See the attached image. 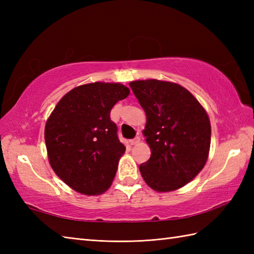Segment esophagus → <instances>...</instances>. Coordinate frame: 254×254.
Instances as JSON below:
<instances>
[{
	"instance_id": "34e87169",
	"label": "esophagus",
	"mask_w": 254,
	"mask_h": 254,
	"mask_svg": "<svg viewBox=\"0 0 254 254\" xmlns=\"http://www.w3.org/2000/svg\"><path fill=\"white\" fill-rule=\"evenodd\" d=\"M139 142H141V138H139L138 136H136L135 138H133V139H130V144H131V145H136V144H138Z\"/></svg>"
}]
</instances>
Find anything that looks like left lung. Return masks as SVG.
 <instances>
[{
    "label": "left lung",
    "instance_id": "1",
    "mask_svg": "<svg viewBox=\"0 0 254 254\" xmlns=\"http://www.w3.org/2000/svg\"><path fill=\"white\" fill-rule=\"evenodd\" d=\"M130 87L146 113L143 135L152 155L139 165L144 181L157 192L185 187L201 172L208 158L212 128L207 112L177 83L133 80Z\"/></svg>",
    "mask_w": 254,
    "mask_h": 254
}]
</instances>
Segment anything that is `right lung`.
<instances>
[{
	"label": "right lung",
	"mask_w": 254,
	"mask_h": 254,
	"mask_svg": "<svg viewBox=\"0 0 254 254\" xmlns=\"http://www.w3.org/2000/svg\"><path fill=\"white\" fill-rule=\"evenodd\" d=\"M130 89L120 83L77 86L58 102L45 127L48 159L74 191L98 195L112 185L126 146L119 141L110 111Z\"/></svg>",
	"instance_id": "right-lung-1"
}]
</instances>
